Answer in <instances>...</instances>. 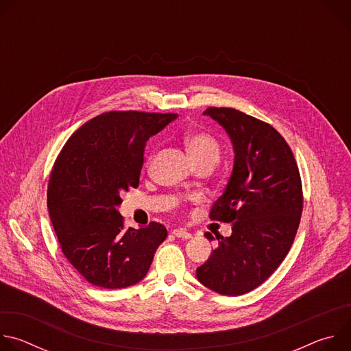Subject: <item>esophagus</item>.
<instances>
[{
  "mask_svg": "<svg viewBox=\"0 0 351 351\" xmlns=\"http://www.w3.org/2000/svg\"><path fill=\"white\" fill-rule=\"evenodd\" d=\"M172 234H173L175 237H180V239H183V240L191 239V233H190V232H187V230H186V229H183V228L173 229V230H172Z\"/></svg>",
  "mask_w": 351,
  "mask_h": 351,
  "instance_id": "esophagus-1",
  "label": "esophagus"
}]
</instances>
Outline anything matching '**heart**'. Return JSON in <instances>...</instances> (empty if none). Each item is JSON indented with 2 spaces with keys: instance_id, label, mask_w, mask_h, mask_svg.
Wrapping results in <instances>:
<instances>
[{
  "instance_id": "b5f03b06",
  "label": "heart",
  "mask_w": 351,
  "mask_h": 351,
  "mask_svg": "<svg viewBox=\"0 0 351 351\" xmlns=\"http://www.w3.org/2000/svg\"><path fill=\"white\" fill-rule=\"evenodd\" d=\"M183 144L193 164L199 161L217 162L221 154V147L215 137L206 132H189L183 137Z\"/></svg>"
}]
</instances>
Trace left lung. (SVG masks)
<instances>
[{
  "label": "left lung",
  "mask_w": 351,
  "mask_h": 351,
  "mask_svg": "<svg viewBox=\"0 0 351 351\" xmlns=\"http://www.w3.org/2000/svg\"><path fill=\"white\" fill-rule=\"evenodd\" d=\"M204 115L230 138L234 160L211 219L232 223L229 237L195 271L206 287L240 295L264 283L287 256L303 211L298 168L286 140L268 123L233 108L210 107ZM211 241L214 236L206 233Z\"/></svg>",
  "instance_id": "1"
}]
</instances>
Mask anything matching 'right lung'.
Listing matches in <instances>:
<instances>
[{
    "label": "right lung",
    "mask_w": 351,
    "mask_h": 351,
    "mask_svg": "<svg viewBox=\"0 0 351 351\" xmlns=\"http://www.w3.org/2000/svg\"><path fill=\"white\" fill-rule=\"evenodd\" d=\"M176 114L111 111L80 126L65 143L47 190L61 250L91 285L122 289L148 272L167 228L152 222L123 230L121 194L138 186L147 140Z\"/></svg>",
    "instance_id": "add662e5"
}]
</instances>
